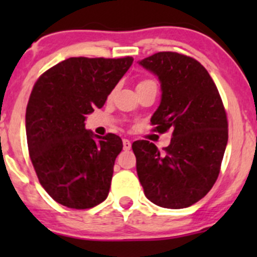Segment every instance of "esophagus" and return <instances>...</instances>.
<instances>
[{
  "mask_svg": "<svg viewBox=\"0 0 257 257\" xmlns=\"http://www.w3.org/2000/svg\"><path fill=\"white\" fill-rule=\"evenodd\" d=\"M132 143L128 141V139H123V149L124 150H131Z\"/></svg>",
  "mask_w": 257,
  "mask_h": 257,
  "instance_id": "34e87169",
  "label": "esophagus"
}]
</instances>
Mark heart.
Returning <instances> with one entry per match:
<instances>
[{
    "label": "heart",
    "instance_id": "1",
    "mask_svg": "<svg viewBox=\"0 0 257 257\" xmlns=\"http://www.w3.org/2000/svg\"><path fill=\"white\" fill-rule=\"evenodd\" d=\"M144 82H149V80H144ZM144 82H142V83H144Z\"/></svg>",
    "mask_w": 257,
    "mask_h": 257
}]
</instances>
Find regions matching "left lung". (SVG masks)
Segmentation results:
<instances>
[{
    "label": "left lung",
    "instance_id": "obj_1",
    "mask_svg": "<svg viewBox=\"0 0 257 257\" xmlns=\"http://www.w3.org/2000/svg\"><path fill=\"white\" fill-rule=\"evenodd\" d=\"M139 64L158 77L162 90L150 121L159 133H172L163 152L148 141L132 145L139 181L155 205L188 208L203 199L219 177L227 144L221 98L208 71L190 57L159 52Z\"/></svg>",
    "mask_w": 257,
    "mask_h": 257
}]
</instances>
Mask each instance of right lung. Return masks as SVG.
Returning <instances> with one entry per match:
<instances>
[{
	"instance_id": "add662e5",
	"label": "right lung",
	"mask_w": 257,
	"mask_h": 257,
	"mask_svg": "<svg viewBox=\"0 0 257 257\" xmlns=\"http://www.w3.org/2000/svg\"><path fill=\"white\" fill-rule=\"evenodd\" d=\"M132 63V57H72L33 87L26 109L30 157L43 189L67 208L89 209L107 199L123 142L85 129V115L104 105Z\"/></svg>"
}]
</instances>
